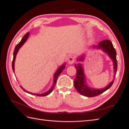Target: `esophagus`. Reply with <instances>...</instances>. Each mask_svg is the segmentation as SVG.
<instances>
[{"label": "esophagus", "mask_w": 129, "mask_h": 129, "mask_svg": "<svg viewBox=\"0 0 129 129\" xmlns=\"http://www.w3.org/2000/svg\"><path fill=\"white\" fill-rule=\"evenodd\" d=\"M75 61V59H74V57L73 56H70L69 57V58H68V62L69 64H72L74 63Z\"/></svg>", "instance_id": "1"}]
</instances>
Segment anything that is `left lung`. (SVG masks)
Returning <instances> with one entry per match:
<instances>
[{"label": "left lung", "instance_id": "obj_1", "mask_svg": "<svg viewBox=\"0 0 129 129\" xmlns=\"http://www.w3.org/2000/svg\"><path fill=\"white\" fill-rule=\"evenodd\" d=\"M94 47H97L99 49H102L105 52L107 53V54L113 60L114 63L113 68L114 69V80L117 72V63L116 60V52L113 47L112 42L109 40H105L100 42L97 46H94ZM83 57H82L81 58H80L78 60L81 61L83 60ZM75 68L77 69V74H76V77L74 81V87L81 94L85 97H93L98 96L99 94L103 93L108 90L114 83V80H113L106 87L102 89H92L89 87L86 84L83 72V68L82 67V64L80 63L77 65L75 64Z\"/></svg>", "mask_w": 129, "mask_h": 129}]
</instances>
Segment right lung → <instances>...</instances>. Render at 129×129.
<instances>
[{
    "label": "right lung",
    "mask_w": 129,
    "mask_h": 129,
    "mask_svg": "<svg viewBox=\"0 0 129 129\" xmlns=\"http://www.w3.org/2000/svg\"><path fill=\"white\" fill-rule=\"evenodd\" d=\"M28 36H29V32H27V33H26V34L24 36V37H23L21 41L20 42H19L18 44L16 46V47L15 48V49H14V52H13V61H12V69H13V71L14 72V62H15V60L16 54L17 53V52H18L19 49L20 48L22 47V46L24 44V43L25 42V41H26L28 37ZM65 66H66V64H63L61 66H60V67L58 69V70L56 71V72L54 74V83H53V85H52V86L51 87L50 89L49 90H48V91L46 92H45V93H42V94L32 93L31 92L30 93L29 92H27V91H26V90H25L24 89H23V88L21 86H20V87H21V88L23 90H24V91L26 92H27V93H30V94L36 95V96H47V95H48L49 94H50L51 93V92H52V90L54 89V88L55 87V85L56 84L57 79V78H58V76L60 75V74L62 72V71H63L64 70V69L65 68Z\"/></svg>",
    "instance_id": "obj_1"
}]
</instances>
